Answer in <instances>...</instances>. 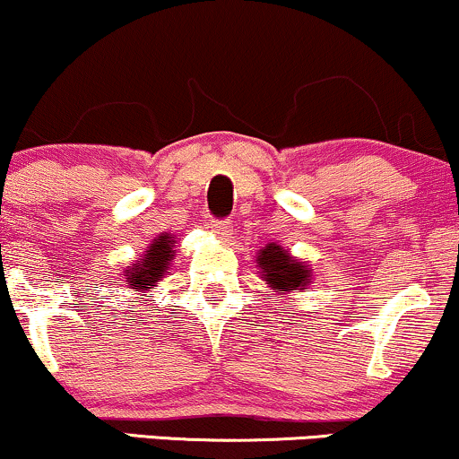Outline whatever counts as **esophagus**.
Instances as JSON below:
<instances>
[{
  "label": "esophagus",
  "instance_id": "1",
  "mask_svg": "<svg viewBox=\"0 0 459 459\" xmlns=\"http://www.w3.org/2000/svg\"><path fill=\"white\" fill-rule=\"evenodd\" d=\"M209 230H212L213 235H218L220 239H229L230 235H233V230H230V224L229 222H215V220H212V222H209V226H207Z\"/></svg>",
  "mask_w": 459,
  "mask_h": 459
}]
</instances>
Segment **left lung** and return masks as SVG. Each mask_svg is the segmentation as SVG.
I'll return each mask as SVG.
<instances>
[{
	"label": "left lung",
	"instance_id": "left-lung-1",
	"mask_svg": "<svg viewBox=\"0 0 459 459\" xmlns=\"http://www.w3.org/2000/svg\"><path fill=\"white\" fill-rule=\"evenodd\" d=\"M256 267H259L261 281L278 296L304 291L313 282V267L284 250L276 241L261 247L256 255Z\"/></svg>",
	"mask_w": 459,
	"mask_h": 459
}]
</instances>
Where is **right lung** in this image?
Returning <instances> with one entry per match:
<instances>
[{
	"instance_id": "right-lung-1",
	"label": "right lung",
	"mask_w": 459,
	"mask_h": 459,
	"mask_svg": "<svg viewBox=\"0 0 459 459\" xmlns=\"http://www.w3.org/2000/svg\"><path fill=\"white\" fill-rule=\"evenodd\" d=\"M175 237L170 233L157 235L152 244L144 250V255L125 270L123 276L127 287L140 291L142 296H151L152 289L168 276V270L175 261Z\"/></svg>"
}]
</instances>
